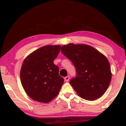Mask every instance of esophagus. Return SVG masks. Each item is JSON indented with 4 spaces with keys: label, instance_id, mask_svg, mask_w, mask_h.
Returning <instances> with one entry per match:
<instances>
[{
    "label": "esophagus",
    "instance_id": "obj_1",
    "mask_svg": "<svg viewBox=\"0 0 126 126\" xmlns=\"http://www.w3.org/2000/svg\"><path fill=\"white\" fill-rule=\"evenodd\" d=\"M69 79H70V77H69V76H66L64 78V79H65V80L66 81H69Z\"/></svg>",
    "mask_w": 126,
    "mask_h": 126
}]
</instances>
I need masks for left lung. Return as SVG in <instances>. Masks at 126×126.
<instances>
[{
  "mask_svg": "<svg viewBox=\"0 0 126 126\" xmlns=\"http://www.w3.org/2000/svg\"><path fill=\"white\" fill-rule=\"evenodd\" d=\"M61 51L71 60L76 70V76L70 80V84L78 95L87 100L103 96L112 77L107 58L87 45L69 44L62 46Z\"/></svg>",
  "mask_w": 126,
  "mask_h": 126,
  "instance_id": "left-lung-1",
  "label": "left lung"
}]
</instances>
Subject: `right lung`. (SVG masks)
<instances>
[{"mask_svg": "<svg viewBox=\"0 0 126 126\" xmlns=\"http://www.w3.org/2000/svg\"><path fill=\"white\" fill-rule=\"evenodd\" d=\"M60 45H47L31 53L24 60L20 77L22 87L29 97L47 103L60 92L63 79L53 61L59 54Z\"/></svg>", "mask_w": 126, "mask_h": 126, "instance_id": "1", "label": "right lung"}]
</instances>
